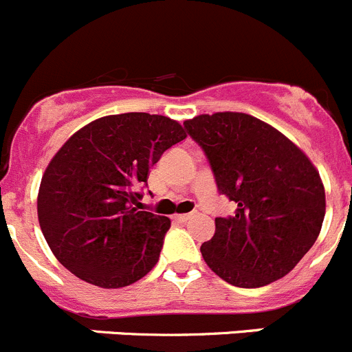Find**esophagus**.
Returning a JSON list of instances; mask_svg holds the SVG:
<instances>
[{"label":"esophagus","mask_w":352,"mask_h":352,"mask_svg":"<svg viewBox=\"0 0 352 352\" xmlns=\"http://www.w3.org/2000/svg\"><path fill=\"white\" fill-rule=\"evenodd\" d=\"M173 219H175L177 222H182V224H184V222H187L189 219H191V213H182V215H175Z\"/></svg>","instance_id":"esophagus-1"}]
</instances>
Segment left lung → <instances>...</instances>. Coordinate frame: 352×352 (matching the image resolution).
Returning <instances> with one entry per match:
<instances>
[{"label":"left lung","mask_w":352,"mask_h":352,"mask_svg":"<svg viewBox=\"0 0 352 352\" xmlns=\"http://www.w3.org/2000/svg\"><path fill=\"white\" fill-rule=\"evenodd\" d=\"M184 128L205 153L217 191L236 205L232 215L217 217L215 234L201 245L208 267L239 288L283 278L324 219V189L309 157L250 114H201Z\"/></svg>","instance_id":"8db88e82"}]
</instances>
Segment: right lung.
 <instances>
[{"mask_svg": "<svg viewBox=\"0 0 352 352\" xmlns=\"http://www.w3.org/2000/svg\"><path fill=\"white\" fill-rule=\"evenodd\" d=\"M184 139L170 118L126 113L91 121L60 147L41 179L38 219L67 271L121 288L156 265L170 221L139 201L151 166Z\"/></svg>", "mask_w": 352, "mask_h": 352, "instance_id": "1", "label": "right lung"}]
</instances>
